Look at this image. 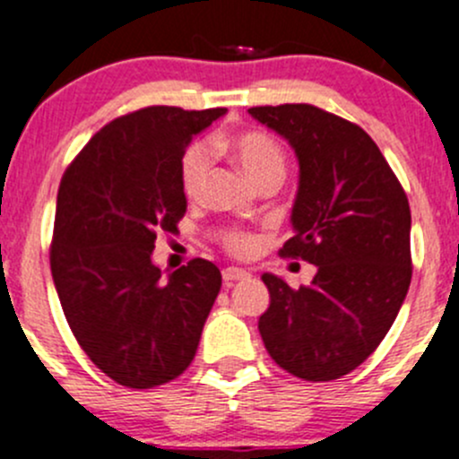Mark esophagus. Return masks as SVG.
Masks as SVG:
<instances>
[{"instance_id": "esophagus-1", "label": "esophagus", "mask_w": 459, "mask_h": 459, "mask_svg": "<svg viewBox=\"0 0 459 459\" xmlns=\"http://www.w3.org/2000/svg\"><path fill=\"white\" fill-rule=\"evenodd\" d=\"M249 272L247 270H238V267H225L223 270V281L225 285H231L234 281H240V279H247Z\"/></svg>"}]
</instances>
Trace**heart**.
<instances>
[{
  "instance_id": "heart-1",
  "label": "heart",
  "mask_w": 459,
  "mask_h": 459,
  "mask_svg": "<svg viewBox=\"0 0 459 459\" xmlns=\"http://www.w3.org/2000/svg\"><path fill=\"white\" fill-rule=\"evenodd\" d=\"M228 147L234 153L236 162L240 169L245 171L254 185L263 183L270 178H283L285 174V156L283 149L279 147L272 135L263 134V131H245V134L234 135L230 140ZM212 167V153L205 144H192L185 152L183 160H180V185L187 196H196L201 192L203 183L207 180ZM254 240L245 234H234L230 238V247L236 254L249 252Z\"/></svg>"
}]
</instances>
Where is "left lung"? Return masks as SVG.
I'll list each match as a JSON object with an SVG mask.
<instances>
[{
    "instance_id": "8db88e82",
    "label": "left lung",
    "mask_w": 459,
    "mask_h": 459,
    "mask_svg": "<svg viewBox=\"0 0 459 459\" xmlns=\"http://www.w3.org/2000/svg\"><path fill=\"white\" fill-rule=\"evenodd\" d=\"M299 160L294 236L281 254L316 265L292 290L261 276L270 307L258 333L272 359L306 382L364 364L393 325L411 285V207L397 176L361 126L312 104L252 107Z\"/></svg>"
}]
</instances>
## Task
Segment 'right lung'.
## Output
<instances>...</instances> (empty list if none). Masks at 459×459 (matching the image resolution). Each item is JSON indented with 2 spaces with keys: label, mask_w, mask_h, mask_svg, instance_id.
I'll return each instance as SVG.
<instances>
[{
  "label": "right lung",
  "mask_w": 459,
  "mask_h": 459,
  "mask_svg": "<svg viewBox=\"0 0 459 459\" xmlns=\"http://www.w3.org/2000/svg\"><path fill=\"white\" fill-rule=\"evenodd\" d=\"M225 108L147 107L89 140L57 192L51 272L77 343L107 377L153 388L196 355L221 270L194 258L162 279L156 236L187 210L180 160Z\"/></svg>",
  "instance_id": "right-lung-1"
}]
</instances>
